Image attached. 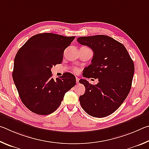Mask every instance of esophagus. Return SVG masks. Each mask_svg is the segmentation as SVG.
Returning a JSON list of instances; mask_svg holds the SVG:
<instances>
[{
  "label": "esophagus",
  "mask_w": 149,
  "mask_h": 149,
  "mask_svg": "<svg viewBox=\"0 0 149 149\" xmlns=\"http://www.w3.org/2000/svg\"><path fill=\"white\" fill-rule=\"evenodd\" d=\"M79 77H76V82H77V84H79Z\"/></svg>",
  "instance_id": "obj_1"
}]
</instances>
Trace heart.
Wrapping results in <instances>:
<instances>
[{"mask_svg":"<svg viewBox=\"0 0 149 149\" xmlns=\"http://www.w3.org/2000/svg\"><path fill=\"white\" fill-rule=\"evenodd\" d=\"M73 70H74V72L75 73H77L78 72H79V69H78L77 68H74L73 69Z\"/></svg>","mask_w":149,"mask_h":149,"instance_id":"1","label":"heart"}]
</instances>
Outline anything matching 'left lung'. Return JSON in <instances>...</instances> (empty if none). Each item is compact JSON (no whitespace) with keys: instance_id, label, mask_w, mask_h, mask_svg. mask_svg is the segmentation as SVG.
<instances>
[{"instance_id":"1","label":"left lung","mask_w":149,"mask_h":149,"mask_svg":"<svg viewBox=\"0 0 149 149\" xmlns=\"http://www.w3.org/2000/svg\"><path fill=\"white\" fill-rule=\"evenodd\" d=\"M81 45L93 51L91 64L85 69L84 77L98 79L97 85L80 79L85 92L79 97L80 104L88 114L103 118L114 112L130 91L134 74V64L125 47L107 35L78 37Z\"/></svg>"}]
</instances>
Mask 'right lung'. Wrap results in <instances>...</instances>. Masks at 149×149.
Here are the masks:
<instances>
[{
    "label": "right lung",
    "mask_w": 149,
    "mask_h": 149,
    "mask_svg": "<svg viewBox=\"0 0 149 149\" xmlns=\"http://www.w3.org/2000/svg\"><path fill=\"white\" fill-rule=\"evenodd\" d=\"M75 37L51 33L28 39L15 56L12 77L24 104L31 112L48 115L54 112L65 93L75 85V77L66 72L54 79L51 68L61 64L64 50Z\"/></svg>",
    "instance_id": "1"
}]
</instances>
